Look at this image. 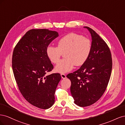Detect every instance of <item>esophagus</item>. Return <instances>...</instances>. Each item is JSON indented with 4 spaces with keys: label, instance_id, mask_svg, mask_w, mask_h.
I'll return each instance as SVG.
<instances>
[{
    "label": "esophagus",
    "instance_id": "obj_1",
    "mask_svg": "<svg viewBox=\"0 0 125 125\" xmlns=\"http://www.w3.org/2000/svg\"><path fill=\"white\" fill-rule=\"evenodd\" d=\"M61 77H62V79H65V78H66V75L65 74H64V73H62V74H61Z\"/></svg>",
    "mask_w": 125,
    "mask_h": 125
}]
</instances>
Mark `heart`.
<instances>
[{"instance_id": "1", "label": "heart", "mask_w": 125, "mask_h": 125, "mask_svg": "<svg viewBox=\"0 0 125 125\" xmlns=\"http://www.w3.org/2000/svg\"><path fill=\"white\" fill-rule=\"evenodd\" d=\"M57 47L50 46L46 55L53 63H58L62 54L65 58L56 65L55 70L59 73H66L74 65L80 66L88 59L91 51L92 45L89 39L76 33H71L60 39Z\"/></svg>"}]
</instances>
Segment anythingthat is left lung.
Here are the masks:
<instances>
[{
  "instance_id": "left-lung-1",
  "label": "left lung",
  "mask_w": 125,
  "mask_h": 125,
  "mask_svg": "<svg viewBox=\"0 0 125 125\" xmlns=\"http://www.w3.org/2000/svg\"><path fill=\"white\" fill-rule=\"evenodd\" d=\"M92 37V48L88 59L78 70L69 73L70 92L74 103L85 107L95 103L107 86L112 69L110 50L105 42L88 26Z\"/></svg>"
}]
</instances>
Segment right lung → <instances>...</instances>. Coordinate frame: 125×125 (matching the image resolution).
Returning a JSON list of instances; mask_svg holds the SVG:
<instances>
[{"instance_id": "add662e5", "label": "right lung", "mask_w": 125, "mask_h": 125, "mask_svg": "<svg viewBox=\"0 0 125 125\" xmlns=\"http://www.w3.org/2000/svg\"><path fill=\"white\" fill-rule=\"evenodd\" d=\"M58 33L48 29H32L15 46L12 59L14 76L21 93L32 105L48 109L55 102V92L61 80L59 73H46L54 66L46 49Z\"/></svg>"}]
</instances>
